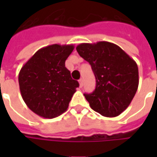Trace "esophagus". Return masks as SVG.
<instances>
[{
	"mask_svg": "<svg viewBox=\"0 0 157 157\" xmlns=\"http://www.w3.org/2000/svg\"><path fill=\"white\" fill-rule=\"evenodd\" d=\"M79 84H80V87H82V86H83V79L81 78L79 80Z\"/></svg>",
	"mask_w": 157,
	"mask_h": 157,
	"instance_id": "obj_1",
	"label": "esophagus"
}]
</instances>
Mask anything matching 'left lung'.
<instances>
[{
    "label": "left lung",
    "mask_w": 157,
    "mask_h": 157,
    "mask_svg": "<svg viewBox=\"0 0 157 157\" xmlns=\"http://www.w3.org/2000/svg\"><path fill=\"white\" fill-rule=\"evenodd\" d=\"M76 50L91 65L95 75V90L84 94L90 107L104 117L118 116L128 108L138 89L136 62L109 42L81 44Z\"/></svg>",
    "instance_id": "1"
}]
</instances>
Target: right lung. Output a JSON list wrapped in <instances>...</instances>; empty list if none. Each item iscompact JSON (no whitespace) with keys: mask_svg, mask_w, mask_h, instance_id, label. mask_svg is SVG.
Instances as JSON below:
<instances>
[{"mask_svg":"<svg viewBox=\"0 0 157 157\" xmlns=\"http://www.w3.org/2000/svg\"><path fill=\"white\" fill-rule=\"evenodd\" d=\"M74 45L51 44L40 48L19 72L20 92L27 106L40 117L54 118L69 107L77 81L71 76L65 60Z\"/></svg>","mask_w":157,"mask_h":157,"instance_id":"obj_1","label":"right lung"}]
</instances>
